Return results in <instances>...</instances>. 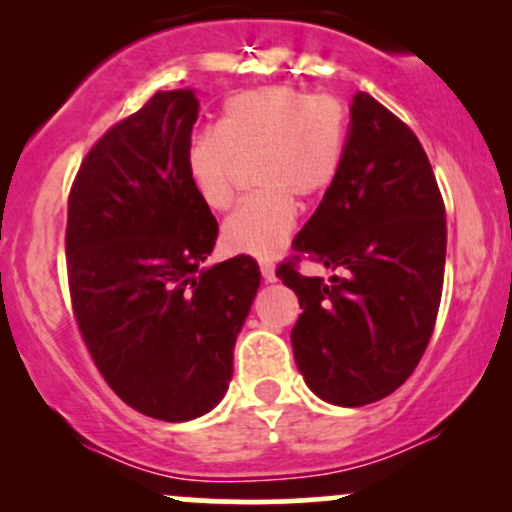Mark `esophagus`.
I'll return each instance as SVG.
<instances>
[{
  "label": "esophagus",
  "instance_id": "obj_1",
  "mask_svg": "<svg viewBox=\"0 0 512 512\" xmlns=\"http://www.w3.org/2000/svg\"><path fill=\"white\" fill-rule=\"evenodd\" d=\"M260 272H262V279L267 281V284H272V281H276V272H274V264L272 262H260Z\"/></svg>",
  "mask_w": 512,
  "mask_h": 512
}]
</instances>
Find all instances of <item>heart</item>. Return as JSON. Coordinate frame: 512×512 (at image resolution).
I'll return each instance as SVG.
<instances>
[{"label": "heart", "instance_id": "1", "mask_svg": "<svg viewBox=\"0 0 512 512\" xmlns=\"http://www.w3.org/2000/svg\"><path fill=\"white\" fill-rule=\"evenodd\" d=\"M346 151V110L334 96L296 86H260L223 103L214 129L192 134L185 173L204 207L223 211L236 197L240 163L252 161V192L223 223V248L274 257L296 226L293 197H317L332 185Z\"/></svg>", "mask_w": 512, "mask_h": 512}]
</instances>
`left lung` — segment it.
Instances as JSON below:
<instances>
[{
	"label": "left lung",
	"instance_id": "8db88e82",
	"mask_svg": "<svg viewBox=\"0 0 512 512\" xmlns=\"http://www.w3.org/2000/svg\"><path fill=\"white\" fill-rule=\"evenodd\" d=\"M445 204L416 134L358 91L337 178L276 276L303 313L291 330L305 385L337 407L397 390L424 356L445 272ZM308 256L338 272L303 277Z\"/></svg>",
	"mask_w": 512,
	"mask_h": 512
}]
</instances>
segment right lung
<instances>
[{"label":"right lung","instance_id":"1","mask_svg":"<svg viewBox=\"0 0 512 512\" xmlns=\"http://www.w3.org/2000/svg\"><path fill=\"white\" fill-rule=\"evenodd\" d=\"M195 91H158L93 144L69 192L67 274L81 337L122 402L190 421L226 395L260 289L248 255L202 267L219 223L185 173Z\"/></svg>","mask_w":512,"mask_h":512}]
</instances>
